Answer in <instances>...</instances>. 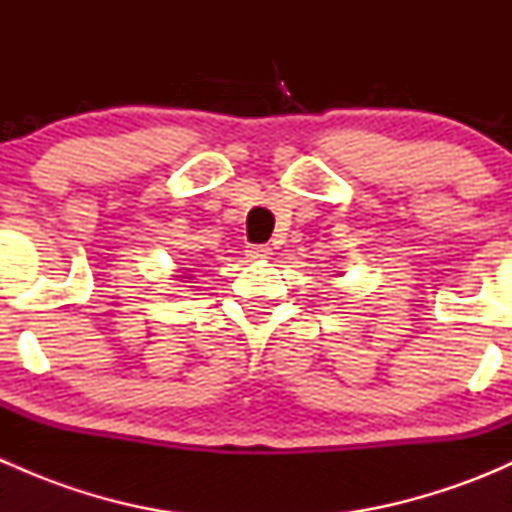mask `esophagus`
I'll return each mask as SVG.
<instances>
[{"label":"esophagus","instance_id":"esophagus-1","mask_svg":"<svg viewBox=\"0 0 512 512\" xmlns=\"http://www.w3.org/2000/svg\"><path fill=\"white\" fill-rule=\"evenodd\" d=\"M245 255H247V260L257 262V260H267V257L272 255V250L267 245H250L245 250Z\"/></svg>","mask_w":512,"mask_h":512}]
</instances>
